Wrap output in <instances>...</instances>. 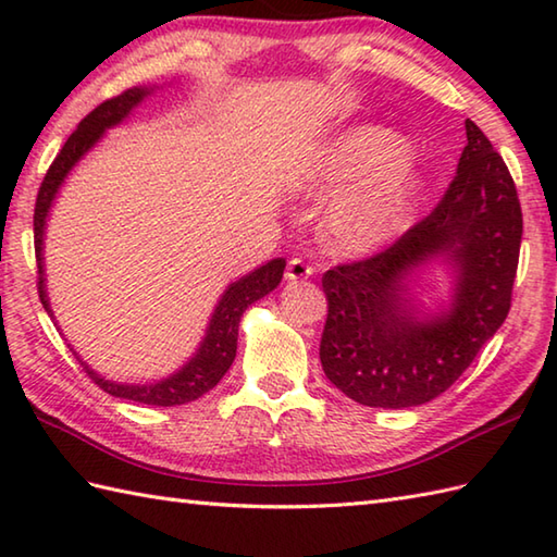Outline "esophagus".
<instances>
[{"mask_svg":"<svg viewBox=\"0 0 557 557\" xmlns=\"http://www.w3.org/2000/svg\"><path fill=\"white\" fill-rule=\"evenodd\" d=\"M311 275H313V268L306 263L304 258H292L287 263V272H285L287 280H306Z\"/></svg>","mask_w":557,"mask_h":557,"instance_id":"esophagus-1","label":"esophagus"}]
</instances>
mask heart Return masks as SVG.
I'll return each instance as SVG.
<instances>
[{
    "mask_svg": "<svg viewBox=\"0 0 557 557\" xmlns=\"http://www.w3.org/2000/svg\"><path fill=\"white\" fill-rule=\"evenodd\" d=\"M405 156L407 140L389 128L351 126L306 162L309 191L352 186L330 210V232L339 246L361 251L409 227L421 198V174Z\"/></svg>",
    "mask_w": 557,
    "mask_h": 557,
    "instance_id": "b5f03b06",
    "label": "heart"
}]
</instances>
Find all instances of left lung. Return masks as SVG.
<instances>
[{"instance_id": "8db88e82", "label": "left lung", "mask_w": 557, "mask_h": 557, "mask_svg": "<svg viewBox=\"0 0 557 557\" xmlns=\"http://www.w3.org/2000/svg\"><path fill=\"white\" fill-rule=\"evenodd\" d=\"M519 244L522 208L512 174L467 120L457 174L429 215L383 251L323 275L327 381L359 405L381 409L443 395L510 313ZM431 257H445L458 272L454 306L419 322L400 292L408 272Z\"/></svg>"}]
</instances>
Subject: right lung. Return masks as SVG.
Here are the masks:
<instances>
[{
  "mask_svg": "<svg viewBox=\"0 0 557 557\" xmlns=\"http://www.w3.org/2000/svg\"><path fill=\"white\" fill-rule=\"evenodd\" d=\"M148 88H128L120 96L100 102L96 110L86 114L81 120L78 128L66 138V144L59 150V156L47 170L45 180L40 184L38 200H35V215H33V234H35V260H38V294L47 313L50 311V304H47V292H45V277H42V234H45V218L50 212V206L54 200L57 188L62 186L64 176L69 170L86 156V152L96 146V140L102 136L104 128L120 124L126 120L128 112H132L136 104L148 96ZM282 272H285V258H275L248 272L246 277L232 282L227 292L222 294L215 313L210 318L206 339L200 342L196 357L188 361L182 371L174 375L164 377L160 383L152 385H120L112 381H104L96 371H90L86 363L81 361L83 371L98 387L112 397L140 401V405H152V407H176L186 405V401H194L203 397L208 389L215 387L222 375L230 371V366L236 357V335H239V321L244 311L253 301L263 299L280 285ZM78 359V357H76Z\"/></svg>",
  "mask_w": 557,
  "mask_h": 557,
  "instance_id": "add662e5",
  "label": "right lung"
}]
</instances>
